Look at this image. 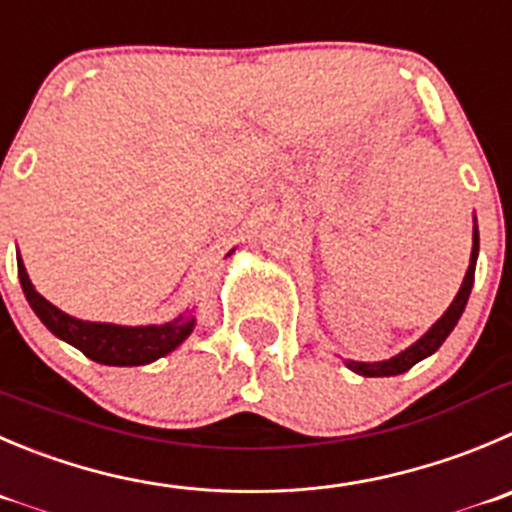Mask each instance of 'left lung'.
<instances>
[{
    "label": "left lung",
    "instance_id": "8db88e82",
    "mask_svg": "<svg viewBox=\"0 0 512 512\" xmlns=\"http://www.w3.org/2000/svg\"><path fill=\"white\" fill-rule=\"evenodd\" d=\"M478 251H480V233H478V221L472 226V253H470V266H467V274L462 279L460 291L452 299V304L447 306L445 314L435 321V324L427 329V334H422L412 347H407L405 352H399L397 357L384 359V362H347V367L352 372L362 374V377H394V374H402L407 369L415 367L417 362H422L425 357L435 354L442 347L450 332L455 329V324L460 321L462 311H465L467 299H470L472 281H475V264H478Z\"/></svg>",
    "mask_w": 512,
    "mask_h": 512
}]
</instances>
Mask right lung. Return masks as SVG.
I'll use <instances>...</instances> for the list:
<instances>
[{"mask_svg":"<svg viewBox=\"0 0 512 512\" xmlns=\"http://www.w3.org/2000/svg\"><path fill=\"white\" fill-rule=\"evenodd\" d=\"M17 271L24 296H27L34 314L40 316L42 324L55 337L80 349L85 357H90L97 364H107V367H140V364H150L155 359L165 357L168 352H173L175 347H180L191 337L193 326H196V316L191 314H180L178 319L168 321V324L150 326H120L105 324V321L75 319V316L65 314L55 304H50L40 291L34 289L22 259H17Z\"/></svg>","mask_w":512,"mask_h":512,"instance_id":"1","label":"right lung"}]
</instances>
